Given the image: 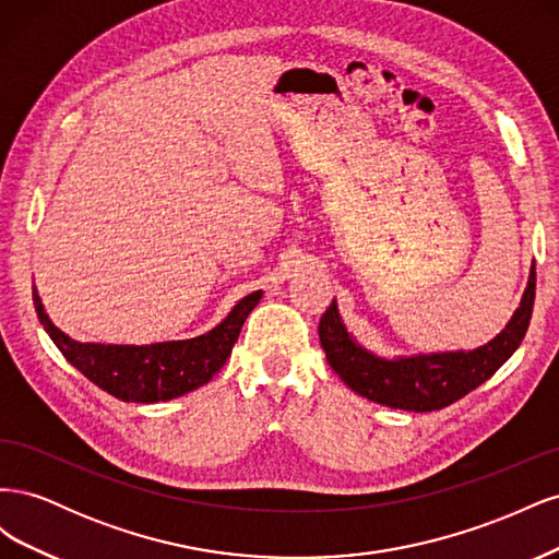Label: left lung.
I'll return each mask as SVG.
<instances>
[{
	"mask_svg": "<svg viewBox=\"0 0 559 559\" xmlns=\"http://www.w3.org/2000/svg\"><path fill=\"white\" fill-rule=\"evenodd\" d=\"M534 292L536 267L532 265L520 308L499 335L476 349L380 357L347 331L335 300L319 321V341L326 352V361L352 392L386 408L413 413L441 411L480 386L509 361L527 333Z\"/></svg>",
	"mask_w": 559,
	"mask_h": 559,
	"instance_id": "1",
	"label": "left lung"
}]
</instances>
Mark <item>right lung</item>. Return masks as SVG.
I'll return each mask as SVG.
<instances>
[{
	"label": "right lung",
	"instance_id": "right-lung-1",
	"mask_svg": "<svg viewBox=\"0 0 559 559\" xmlns=\"http://www.w3.org/2000/svg\"><path fill=\"white\" fill-rule=\"evenodd\" d=\"M261 298L263 292L245 296L212 331L189 337V341L111 345L79 343L60 331L46 314L37 286H32L37 317L62 357L99 389L126 403L173 401L207 384L224 368L245 319L259 306Z\"/></svg>",
	"mask_w": 559,
	"mask_h": 559
}]
</instances>
